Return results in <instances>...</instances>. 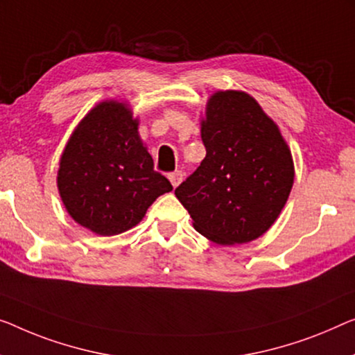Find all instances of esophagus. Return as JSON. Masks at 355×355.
I'll use <instances>...</instances> for the list:
<instances>
[{"label":"esophagus","mask_w":355,"mask_h":355,"mask_svg":"<svg viewBox=\"0 0 355 355\" xmlns=\"http://www.w3.org/2000/svg\"><path fill=\"white\" fill-rule=\"evenodd\" d=\"M183 177H184V173H183L182 171H177V172H172L171 175H168V180H171L172 187H173V188H177L178 184L183 182Z\"/></svg>","instance_id":"obj_1"}]
</instances>
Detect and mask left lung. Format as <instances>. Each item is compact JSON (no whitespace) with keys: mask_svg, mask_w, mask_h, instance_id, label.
<instances>
[{"mask_svg":"<svg viewBox=\"0 0 355 355\" xmlns=\"http://www.w3.org/2000/svg\"><path fill=\"white\" fill-rule=\"evenodd\" d=\"M200 137L207 155L175 189L196 231L220 245L263 236L293 187L292 153L279 127L248 94L218 91Z\"/></svg>","mask_w":355,"mask_h":355,"instance_id":"1","label":"left lung"}]
</instances>
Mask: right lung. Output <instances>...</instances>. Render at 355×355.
Instances as JSON below:
<instances>
[{
    "mask_svg": "<svg viewBox=\"0 0 355 355\" xmlns=\"http://www.w3.org/2000/svg\"><path fill=\"white\" fill-rule=\"evenodd\" d=\"M57 187L71 218L98 236L134 228L172 191L141 144L139 119L118 100L98 103L78 124L60 157Z\"/></svg>",
    "mask_w": 355,
    "mask_h": 355,
    "instance_id": "right-lung-1",
    "label": "right lung"
}]
</instances>
